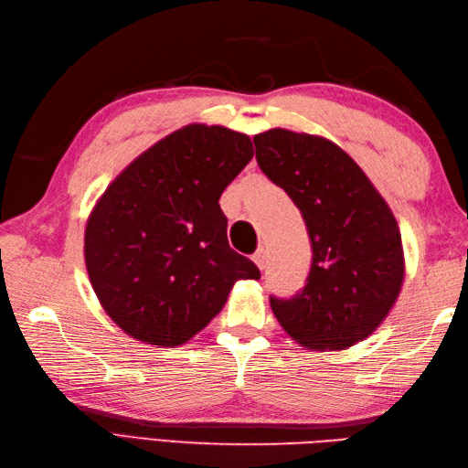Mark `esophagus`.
<instances>
[{
    "label": "esophagus",
    "mask_w": 468,
    "mask_h": 468,
    "mask_svg": "<svg viewBox=\"0 0 468 468\" xmlns=\"http://www.w3.org/2000/svg\"><path fill=\"white\" fill-rule=\"evenodd\" d=\"M253 263L260 267V270H263V267H265V251L263 250H257L253 253Z\"/></svg>",
    "instance_id": "esophagus-1"
}]
</instances>
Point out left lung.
<instances>
[{
    "mask_svg": "<svg viewBox=\"0 0 468 468\" xmlns=\"http://www.w3.org/2000/svg\"><path fill=\"white\" fill-rule=\"evenodd\" d=\"M261 171L293 198L312 239L307 283L271 297L303 350H346L376 332L399 300L404 250L392 208L354 158L320 134L271 128L253 136Z\"/></svg>",
    "mask_w": 468,
    "mask_h": 468,
    "instance_id": "left-lung-1",
    "label": "left lung"
}]
</instances>
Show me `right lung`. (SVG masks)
Wrapping results in <instances>:
<instances>
[{
  "label": "right lung",
  "mask_w": 468,
  "mask_h": 468,
  "mask_svg": "<svg viewBox=\"0 0 468 468\" xmlns=\"http://www.w3.org/2000/svg\"><path fill=\"white\" fill-rule=\"evenodd\" d=\"M253 158L251 138L193 122L138 154L98 198L84 261L108 317L134 340L183 346L257 265L229 247L218 198Z\"/></svg>",
  "instance_id": "obj_1"
}]
</instances>
